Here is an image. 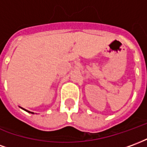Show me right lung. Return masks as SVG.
<instances>
[{"instance_id":"obj_1","label":"right lung","mask_w":147,"mask_h":147,"mask_svg":"<svg viewBox=\"0 0 147 147\" xmlns=\"http://www.w3.org/2000/svg\"><path fill=\"white\" fill-rule=\"evenodd\" d=\"M24 110H26V109H24ZM27 111V112H28V113H32V112H29V111H27V110H26Z\"/></svg>"}]
</instances>
